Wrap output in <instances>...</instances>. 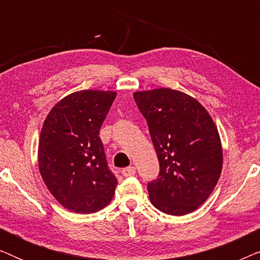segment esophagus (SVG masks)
I'll list each match as a JSON object with an SVG mask.
<instances>
[{
	"instance_id": "esophagus-1",
	"label": "esophagus",
	"mask_w": 260,
	"mask_h": 260,
	"mask_svg": "<svg viewBox=\"0 0 260 260\" xmlns=\"http://www.w3.org/2000/svg\"><path fill=\"white\" fill-rule=\"evenodd\" d=\"M122 174L125 177H129V176H133V175H135V174H136V168H135L134 166H131V167H127V168H125V169H123L122 170Z\"/></svg>"
}]
</instances>
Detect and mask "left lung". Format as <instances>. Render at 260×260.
Listing matches in <instances>:
<instances>
[{
    "instance_id": "obj_1",
    "label": "left lung",
    "mask_w": 260,
    "mask_h": 260,
    "mask_svg": "<svg viewBox=\"0 0 260 260\" xmlns=\"http://www.w3.org/2000/svg\"><path fill=\"white\" fill-rule=\"evenodd\" d=\"M159 162L149 198L170 215L194 212L209 198L222 169V147L212 117L197 99L172 88L134 93Z\"/></svg>"
}]
</instances>
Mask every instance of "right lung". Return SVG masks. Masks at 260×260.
<instances>
[{"label":"right lung","mask_w":260,"mask_h":260,"mask_svg":"<svg viewBox=\"0 0 260 260\" xmlns=\"http://www.w3.org/2000/svg\"><path fill=\"white\" fill-rule=\"evenodd\" d=\"M115 91L73 92L53 106L38 148L41 177L60 205L74 213L101 211L115 195L99 130L115 101Z\"/></svg>","instance_id":"right-lung-1"}]
</instances>
